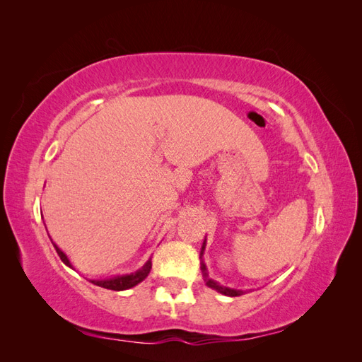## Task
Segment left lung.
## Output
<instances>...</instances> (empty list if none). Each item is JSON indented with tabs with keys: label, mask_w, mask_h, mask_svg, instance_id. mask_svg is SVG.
Segmentation results:
<instances>
[{
	"label": "left lung",
	"mask_w": 362,
	"mask_h": 362,
	"mask_svg": "<svg viewBox=\"0 0 362 362\" xmlns=\"http://www.w3.org/2000/svg\"><path fill=\"white\" fill-rule=\"evenodd\" d=\"M204 249H205V242H204V245H202L201 258H202V254H204ZM201 270H202L204 281H205V284H206V286L210 287V288H214V290H217L218 293H222V294H225V296H231V298H235V296H242V294H243L242 290H234V288H229V287H223V286H221V284H217L216 281L208 278V273H206V267H205V264H204V261H202V264H201Z\"/></svg>",
	"instance_id": "1"
}]
</instances>
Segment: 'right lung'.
I'll list each match as a JSON object with an SVG mask.
<instances>
[{
    "label": "right lung",
    "instance_id": "add662e5",
    "mask_svg": "<svg viewBox=\"0 0 362 362\" xmlns=\"http://www.w3.org/2000/svg\"><path fill=\"white\" fill-rule=\"evenodd\" d=\"M52 245H54V247H56L60 259L64 262V264L72 269V264H71V261L68 259L66 254H64V252L56 243H52ZM151 267H152V262H151V259H148L146 264L141 267L140 270L134 272V273H129V275H122V276H115V278H110V279H92V284H95V286H98V287L115 290V291L128 290V288L134 287V286H137V284L144 281L149 275Z\"/></svg>",
    "mask_w": 362,
    "mask_h": 362
}]
</instances>
